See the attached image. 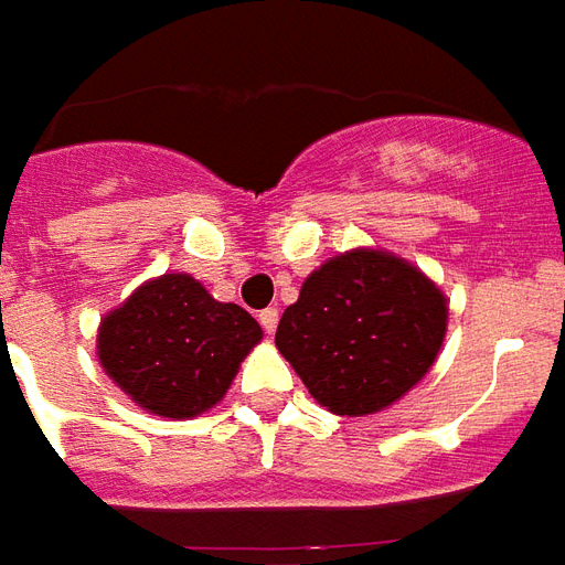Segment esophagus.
<instances>
[{
	"label": "esophagus",
	"mask_w": 565,
	"mask_h": 565,
	"mask_svg": "<svg viewBox=\"0 0 565 565\" xmlns=\"http://www.w3.org/2000/svg\"><path fill=\"white\" fill-rule=\"evenodd\" d=\"M258 322H262V328L267 334H274L276 326H279V310H276V307H267V310L258 313Z\"/></svg>",
	"instance_id": "obj_1"
}]
</instances>
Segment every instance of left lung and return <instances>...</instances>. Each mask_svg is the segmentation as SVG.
Wrapping results in <instances>:
<instances>
[{"instance_id": "8db88e82", "label": "left lung", "mask_w": 565, "mask_h": 565, "mask_svg": "<svg viewBox=\"0 0 565 565\" xmlns=\"http://www.w3.org/2000/svg\"><path fill=\"white\" fill-rule=\"evenodd\" d=\"M447 334V298L392 252L353 249L303 279L276 350L338 417L377 414L414 390Z\"/></svg>"}]
</instances>
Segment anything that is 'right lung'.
Masks as SVG:
<instances>
[{"label":"right lung","mask_w":565,"mask_h":565,"mask_svg":"<svg viewBox=\"0 0 565 565\" xmlns=\"http://www.w3.org/2000/svg\"><path fill=\"white\" fill-rule=\"evenodd\" d=\"M262 326L188 274H163L111 310L97 331L103 371L158 417L188 419L225 398Z\"/></svg>","instance_id":"right-lung-1"}]
</instances>
